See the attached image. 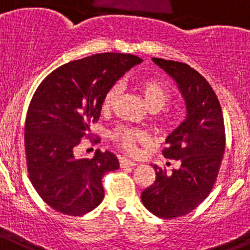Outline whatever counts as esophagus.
Returning a JSON list of instances; mask_svg holds the SVG:
<instances>
[{"label": "esophagus", "mask_w": 250, "mask_h": 250, "mask_svg": "<svg viewBox=\"0 0 250 250\" xmlns=\"http://www.w3.org/2000/svg\"><path fill=\"white\" fill-rule=\"evenodd\" d=\"M119 165H121V167H133L137 164H136L135 161L127 160V159H122V160L119 161Z\"/></svg>", "instance_id": "esophagus-1"}]
</instances>
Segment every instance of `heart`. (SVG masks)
<instances>
[{
  "label": "heart",
  "mask_w": 250,
  "mask_h": 250,
  "mask_svg": "<svg viewBox=\"0 0 250 250\" xmlns=\"http://www.w3.org/2000/svg\"><path fill=\"white\" fill-rule=\"evenodd\" d=\"M138 90L144 98L146 105L151 112H159L170 100V90L165 83L157 80H145L138 85ZM122 93L121 83H114L103 98L102 108L104 112H110L118 102ZM112 138L119 147L128 152H135L137 144H146L148 141L147 133L128 127H118L112 133Z\"/></svg>",
  "instance_id": "obj_1"
}]
</instances>
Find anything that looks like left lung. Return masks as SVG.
Returning a JSON list of instances; mask_svg holds the SVG:
<instances>
[{"label":"left lung","mask_w":250,"mask_h":250,"mask_svg":"<svg viewBox=\"0 0 250 250\" xmlns=\"http://www.w3.org/2000/svg\"><path fill=\"white\" fill-rule=\"evenodd\" d=\"M152 61L177 83L187 115L163 150L178 167L167 173L152 165L156 178L141 193V201L157 217L173 219L193 211L212 189L225 152V125L219 99L201 73L182 62Z\"/></svg>","instance_id":"obj_1"}]
</instances>
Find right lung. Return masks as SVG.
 <instances>
[{"label": "right lung", "mask_w": 250, "mask_h": 250, "mask_svg": "<svg viewBox=\"0 0 250 250\" xmlns=\"http://www.w3.org/2000/svg\"><path fill=\"white\" fill-rule=\"evenodd\" d=\"M141 62L132 54H94L58 67L38 86L25 121L26 165L38 194L58 212L81 216L102 203V178L118 169V159L100 150L80 159L75 148L99 119L106 91Z\"/></svg>", "instance_id": "add662e5"}]
</instances>
